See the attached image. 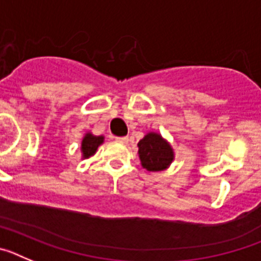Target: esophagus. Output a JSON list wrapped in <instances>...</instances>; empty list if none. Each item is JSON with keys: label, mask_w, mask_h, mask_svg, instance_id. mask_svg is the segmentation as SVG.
Returning a JSON list of instances; mask_svg holds the SVG:
<instances>
[{"label": "esophagus", "mask_w": 261, "mask_h": 261, "mask_svg": "<svg viewBox=\"0 0 261 261\" xmlns=\"http://www.w3.org/2000/svg\"><path fill=\"white\" fill-rule=\"evenodd\" d=\"M117 142H121V144H128L129 138L128 137H116Z\"/></svg>", "instance_id": "esophagus-1"}]
</instances>
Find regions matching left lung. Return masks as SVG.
Returning <instances> with one entry per match:
<instances>
[{
    "label": "left lung",
    "mask_w": 261,
    "mask_h": 261,
    "mask_svg": "<svg viewBox=\"0 0 261 261\" xmlns=\"http://www.w3.org/2000/svg\"><path fill=\"white\" fill-rule=\"evenodd\" d=\"M137 146L141 166L147 171H163L174 162V149L161 133L147 132Z\"/></svg>",
    "instance_id": "left-lung-1"
}]
</instances>
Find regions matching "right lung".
<instances>
[{
    "label": "right lung",
    "instance_id": "obj_1",
    "mask_svg": "<svg viewBox=\"0 0 261 261\" xmlns=\"http://www.w3.org/2000/svg\"><path fill=\"white\" fill-rule=\"evenodd\" d=\"M103 142H105V136H95L91 132L85 133L84 137H82V141H81V158H91Z\"/></svg>",
    "mask_w": 261,
    "mask_h": 261
}]
</instances>
